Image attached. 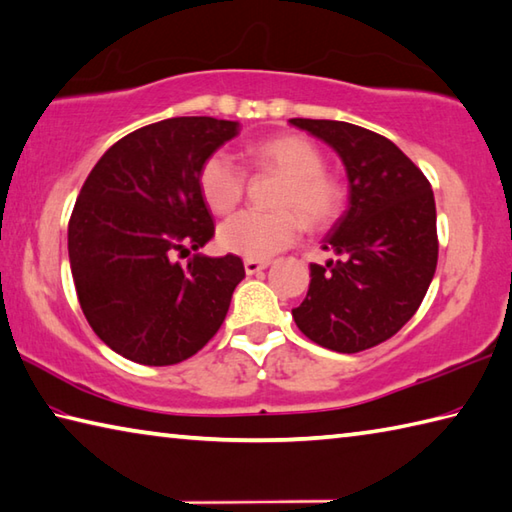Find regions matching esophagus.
Returning <instances> with one entry per match:
<instances>
[{
    "label": "esophagus",
    "mask_w": 512,
    "mask_h": 512,
    "mask_svg": "<svg viewBox=\"0 0 512 512\" xmlns=\"http://www.w3.org/2000/svg\"><path fill=\"white\" fill-rule=\"evenodd\" d=\"M244 268H246L248 275H255L259 271H264V268H268V262H262V259H246Z\"/></svg>",
    "instance_id": "obj_1"
}]
</instances>
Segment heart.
Instances as JSON below:
<instances>
[{
	"mask_svg": "<svg viewBox=\"0 0 512 512\" xmlns=\"http://www.w3.org/2000/svg\"><path fill=\"white\" fill-rule=\"evenodd\" d=\"M257 167L286 176L277 206L295 208L304 224L320 228L340 215L342 188L324 174V156L302 136H277L250 147ZM203 199L215 212H228L244 197L246 172L228 152H215L203 163L199 174ZM302 222L295 212L241 210L219 226V244L228 253L248 259H268L288 248L300 237Z\"/></svg>",
	"mask_w": 512,
	"mask_h": 512,
	"instance_id": "1",
	"label": "heart"
}]
</instances>
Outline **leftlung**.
Wrapping results in <instances>:
<instances>
[{
	"label": "left lung",
	"instance_id": "left-lung-1",
	"mask_svg": "<svg viewBox=\"0 0 512 512\" xmlns=\"http://www.w3.org/2000/svg\"><path fill=\"white\" fill-rule=\"evenodd\" d=\"M327 143L349 181L347 210L322 239L336 253L311 264V284L293 320L306 338L358 353L392 338L430 288L439 257L436 206L423 172L387 141L342 120L291 118Z\"/></svg>",
	"mask_w": 512,
	"mask_h": 512
}]
</instances>
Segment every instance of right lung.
I'll use <instances>...</instances> for the list:
<instances>
[{
  "label": "right lung",
  "mask_w": 512,
  "mask_h": 512,
  "mask_svg": "<svg viewBox=\"0 0 512 512\" xmlns=\"http://www.w3.org/2000/svg\"><path fill=\"white\" fill-rule=\"evenodd\" d=\"M237 134V120L167 118L111 145L82 185L69 221L73 284L91 329L127 360L165 367L194 356L246 277L237 255L199 253L215 235L201 167ZM190 249L185 269L175 253Z\"/></svg>",
  "instance_id": "1"
}]
</instances>
